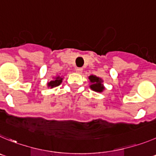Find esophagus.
<instances>
[{
  "mask_svg": "<svg viewBox=\"0 0 156 156\" xmlns=\"http://www.w3.org/2000/svg\"><path fill=\"white\" fill-rule=\"evenodd\" d=\"M82 71H83V69L81 68H76V72L78 73V74H81L82 73Z\"/></svg>",
  "mask_w": 156,
  "mask_h": 156,
  "instance_id": "obj_1",
  "label": "esophagus"
}]
</instances>
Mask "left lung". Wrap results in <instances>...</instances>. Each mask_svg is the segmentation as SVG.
<instances>
[{
  "label": "left lung",
  "mask_w": 156,
  "mask_h": 156,
  "mask_svg": "<svg viewBox=\"0 0 156 156\" xmlns=\"http://www.w3.org/2000/svg\"><path fill=\"white\" fill-rule=\"evenodd\" d=\"M88 79L90 81L89 87L92 91L95 92H102L105 90V87L103 85V81L102 78L95 75H90L88 76Z\"/></svg>",
  "instance_id": "obj_1"
}]
</instances>
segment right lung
Segmentation results:
<instances>
[{"mask_svg":"<svg viewBox=\"0 0 156 156\" xmlns=\"http://www.w3.org/2000/svg\"><path fill=\"white\" fill-rule=\"evenodd\" d=\"M63 78H63L62 75H57L56 77H54L53 80L47 82V87L50 88H53L57 86H59V85L62 83Z\"/></svg>","mask_w":156,"mask_h":156,"instance_id":"add662e5","label":"right lung"}]
</instances>
